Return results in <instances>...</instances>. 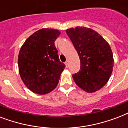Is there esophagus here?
Here are the masks:
<instances>
[{
  "mask_svg": "<svg viewBox=\"0 0 128 128\" xmlns=\"http://www.w3.org/2000/svg\"><path fill=\"white\" fill-rule=\"evenodd\" d=\"M65 65H66V66L68 68V66H69V60H66V62H65Z\"/></svg>",
  "mask_w": 128,
  "mask_h": 128,
  "instance_id": "esophagus-1",
  "label": "esophagus"
}]
</instances>
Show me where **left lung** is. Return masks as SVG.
Segmentation results:
<instances>
[{
    "label": "left lung",
    "instance_id": "obj_1",
    "mask_svg": "<svg viewBox=\"0 0 128 128\" xmlns=\"http://www.w3.org/2000/svg\"><path fill=\"white\" fill-rule=\"evenodd\" d=\"M80 60V69L72 75L78 87L94 92L107 84L112 75L114 60L110 44L97 32L85 27L66 31Z\"/></svg>",
    "mask_w": 128,
    "mask_h": 128
}]
</instances>
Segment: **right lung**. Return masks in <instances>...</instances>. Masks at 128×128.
<instances>
[{
    "label": "right lung",
    "mask_w": 128,
    "mask_h": 128,
    "mask_svg": "<svg viewBox=\"0 0 128 128\" xmlns=\"http://www.w3.org/2000/svg\"><path fill=\"white\" fill-rule=\"evenodd\" d=\"M60 35L57 29H41L29 36L20 49L18 72L25 85L36 94L52 91L65 68L54 45Z\"/></svg>",
    "instance_id": "right-lung-1"
}]
</instances>
